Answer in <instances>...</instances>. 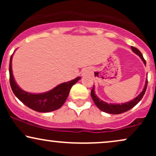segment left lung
<instances>
[{
    "instance_id": "8db88e82",
    "label": "left lung",
    "mask_w": 156,
    "mask_h": 156,
    "mask_svg": "<svg viewBox=\"0 0 156 156\" xmlns=\"http://www.w3.org/2000/svg\"><path fill=\"white\" fill-rule=\"evenodd\" d=\"M131 49L134 53H136V54L140 57L141 59L142 60V62H144V64L146 65V62L145 60H144V57H143L141 52L139 51L137 48H134L133 46H131ZM147 86V78L146 79L145 84H144V89H143L142 92H141L136 98H135L134 99L132 100V101L127 102V103H121V104H119H119H118V103H115V104H114V103H106V102L102 101V100L100 99V98L95 94L94 86H93V88L92 89V91H91V96H92L93 101L95 103L97 107H98L100 110H101L102 112H104L105 113H108V114H122V113L128 112L130 109L133 108V107L135 106L141 99H142L143 96H144V93L146 92Z\"/></svg>"
}]
</instances>
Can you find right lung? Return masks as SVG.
Masks as SVG:
<instances>
[{
  "instance_id": "add662e5",
  "label": "right lung",
  "mask_w": 156,
  "mask_h": 156,
  "mask_svg": "<svg viewBox=\"0 0 156 156\" xmlns=\"http://www.w3.org/2000/svg\"><path fill=\"white\" fill-rule=\"evenodd\" d=\"M12 56L13 55L11 56L9 62V81L12 92L23 103L36 112H51L61 108L65 103L70 89L80 79V77H77L70 81L59 84L46 92L39 94L27 92L20 88L14 78L12 69Z\"/></svg>"
}]
</instances>
